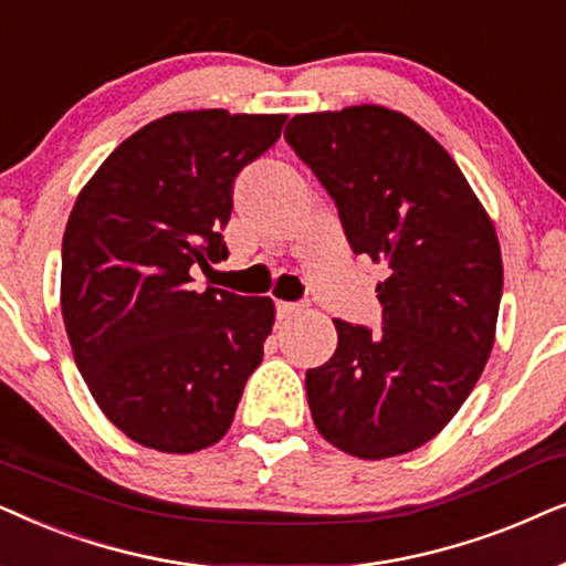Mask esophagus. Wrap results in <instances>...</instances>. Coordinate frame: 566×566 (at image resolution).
I'll return each instance as SVG.
<instances>
[{"mask_svg": "<svg viewBox=\"0 0 566 566\" xmlns=\"http://www.w3.org/2000/svg\"><path fill=\"white\" fill-rule=\"evenodd\" d=\"M297 311H300V305H295V303H276V318L279 321L290 318V315H295Z\"/></svg>", "mask_w": 566, "mask_h": 566, "instance_id": "34e87169", "label": "esophagus"}]
</instances>
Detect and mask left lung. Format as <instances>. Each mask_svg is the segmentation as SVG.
Here are the masks:
<instances>
[{"label":"left lung","instance_id":"1","mask_svg":"<svg viewBox=\"0 0 566 566\" xmlns=\"http://www.w3.org/2000/svg\"><path fill=\"white\" fill-rule=\"evenodd\" d=\"M284 139L334 199L352 251L390 269L382 328L336 318L334 357L305 373L315 427L365 461L411 453L455 417L494 346V224L453 157L403 113H303Z\"/></svg>","mask_w":566,"mask_h":566}]
</instances>
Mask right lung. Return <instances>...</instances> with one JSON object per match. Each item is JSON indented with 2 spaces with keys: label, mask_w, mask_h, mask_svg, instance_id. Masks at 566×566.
Returning a JSON list of instances; mask_svg holds the SVG:
<instances>
[{
  "label": "right lung",
  "mask_w": 566,
  "mask_h": 566,
  "mask_svg": "<svg viewBox=\"0 0 566 566\" xmlns=\"http://www.w3.org/2000/svg\"><path fill=\"white\" fill-rule=\"evenodd\" d=\"M287 116L170 113L113 149L82 188L62 243V313L101 411L163 453H196L232 424L274 326L269 297L191 290L228 259L222 230L245 165Z\"/></svg>",
  "instance_id": "add662e5"
}]
</instances>
